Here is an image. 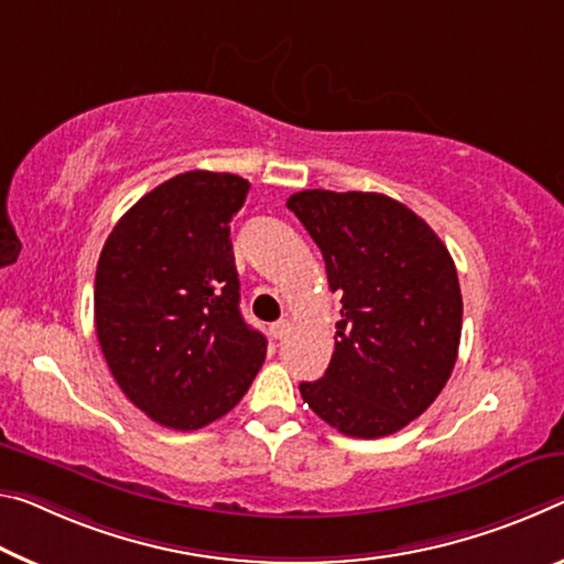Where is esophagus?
<instances>
[{"label": "esophagus", "mask_w": 564, "mask_h": 564, "mask_svg": "<svg viewBox=\"0 0 564 564\" xmlns=\"http://www.w3.org/2000/svg\"><path fill=\"white\" fill-rule=\"evenodd\" d=\"M268 330H271L273 338H285V336H289V330H291V324H289V321H275V324Z\"/></svg>", "instance_id": "1"}]
</instances>
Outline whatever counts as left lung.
Here are the masks:
<instances>
[{
  "instance_id": "1",
  "label": "left lung",
  "mask_w": 564,
  "mask_h": 564,
  "mask_svg": "<svg viewBox=\"0 0 564 564\" xmlns=\"http://www.w3.org/2000/svg\"><path fill=\"white\" fill-rule=\"evenodd\" d=\"M285 205L344 303L328 369L303 381L301 397L346 436L394 434L432 406L457 361L462 291L449 250L381 193L301 191Z\"/></svg>"
}]
</instances>
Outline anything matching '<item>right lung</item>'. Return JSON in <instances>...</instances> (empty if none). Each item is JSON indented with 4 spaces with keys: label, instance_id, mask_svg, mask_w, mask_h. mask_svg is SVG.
<instances>
[{
    "label": "right lung",
    "instance_id": "obj_1",
    "mask_svg": "<svg viewBox=\"0 0 564 564\" xmlns=\"http://www.w3.org/2000/svg\"><path fill=\"white\" fill-rule=\"evenodd\" d=\"M248 181L191 170L132 205L95 273L97 341L132 404L193 432L234 409L265 359L240 316L230 218Z\"/></svg>",
    "mask_w": 564,
    "mask_h": 564
}]
</instances>
